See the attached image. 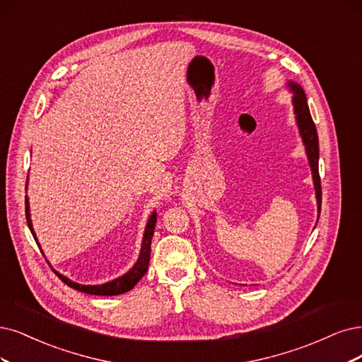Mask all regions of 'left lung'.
<instances>
[{"label": "left lung", "mask_w": 362, "mask_h": 362, "mask_svg": "<svg viewBox=\"0 0 362 362\" xmlns=\"http://www.w3.org/2000/svg\"><path fill=\"white\" fill-rule=\"evenodd\" d=\"M288 86L293 90L292 101H293V107H296L297 122H298L301 137L305 144V152H307V156H309V163L312 167L316 198H317V209L320 213V204H322V188H320V177H319V140H317L316 127L310 116L309 104H307V98L303 88L293 82H289Z\"/></svg>", "instance_id": "left-lung-1"}]
</instances>
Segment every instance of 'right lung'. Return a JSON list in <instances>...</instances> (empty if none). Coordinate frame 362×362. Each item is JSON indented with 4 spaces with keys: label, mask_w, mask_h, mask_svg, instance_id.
I'll return each instance as SVG.
<instances>
[{
    "label": "right lung",
    "mask_w": 362,
    "mask_h": 362,
    "mask_svg": "<svg viewBox=\"0 0 362 362\" xmlns=\"http://www.w3.org/2000/svg\"><path fill=\"white\" fill-rule=\"evenodd\" d=\"M25 216H26V223H28L30 230L34 235V240L37 242L34 230H33V223L30 219V206H28V198L25 197ZM155 223H156V211L152 213V216L146 225V230H144V237H143V243H141V252H140V257L139 261L136 262V265L132 267V269L124 274L122 277L115 279L109 284H104V285H97V286H90V285H78L76 282H71L70 279L64 277L62 274L57 273V276L62 280V282L70 286L76 291L80 292H85V293H90V296H119V293H124L131 291L134 286L139 284V280L146 274L147 269H149V259H151V245H152V237H153V231H155ZM38 245V242H37Z\"/></svg>",
    "instance_id": "add662e5"
}]
</instances>
